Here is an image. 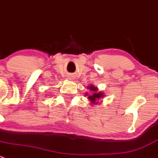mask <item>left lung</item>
Wrapping results in <instances>:
<instances>
[{
  "instance_id": "left-lung-1",
  "label": "left lung",
  "mask_w": 158,
  "mask_h": 158,
  "mask_svg": "<svg viewBox=\"0 0 158 158\" xmlns=\"http://www.w3.org/2000/svg\"><path fill=\"white\" fill-rule=\"evenodd\" d=\"M87 88L89 89L92 92V94H89V95L88 93H86V96H88L87 99L90 100V103H92L91 105L100 103L99 100L104 97L103 93L101 92V91H99L98 92V88L97 87H95L94 85H92V84L89 85Z\"/></svg>"
}]
</instances>
